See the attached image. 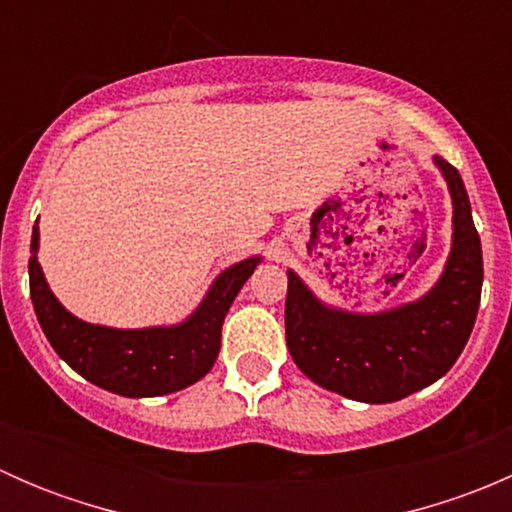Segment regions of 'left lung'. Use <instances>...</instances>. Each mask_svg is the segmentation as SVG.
Segmentation results:
<instances>
[{"instance_id":"left-lung-1","label":"left lung","mask_w":512,"mask_h":512,"mask_svg":"<svg viewBox=\"0 0 512 512\" xmlns=\"http://www.w3.org/2000/svg\"><path fill=\"white\" fill-rule=\"evenodd\" d=\"M453 200V245L443 275L421 299L379 314L327 307L287 272L285 332L294 364L324 389L364 404H391L441 379L476 324L483 252L461 175L433 158Z\"/></svg>"}]
</instances>
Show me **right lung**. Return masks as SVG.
Segmentation results:
<instances>
[{
  "label": "right lung",
  "instance_id": "1",
  "mask_svg": "<svg viewBox=\"0 0 512 512\" xmlns=\"http://www.w3.org/2000/svg\"><path fill=\"white\" fill-rule=\"evenodd\" d=\"M36 250L39 227L34 225L29 292L49 344L86 381L128 399L173 394L213 369L227 309L262 260L247 257L220 272L200 307L175 327L113 329L81 322L61 307L46 285Z\"/></svg>",
  "mask_w": 512,
  "mask_h": 512
}]
</instances>
